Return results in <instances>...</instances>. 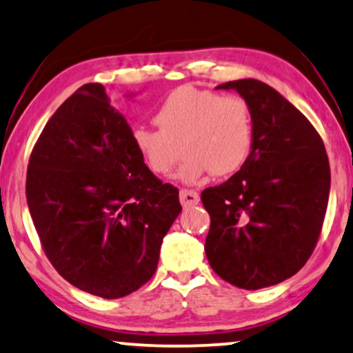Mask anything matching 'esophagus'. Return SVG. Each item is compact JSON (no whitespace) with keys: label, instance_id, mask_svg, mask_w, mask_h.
<instances>
[{"label":"esophagus","instance_id":"34e87169","mask_svg":"<svg viewBox=\"0 0 353 353\" xmlns=\"http://www.w3.org/2000/svg\"><path fill=\"white\" fill-rule=\"evenodd\" d=\"M179 200H181V203L184 205V206H194V205H199L200 195L196 194V192H194V190L182 189L181 194H179Z\"/></svg>","mask_w":353,"mask_h":353}]
</instances>
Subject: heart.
<instances>
[{
	"mask_svg": "<svg viewBox=\"0 0 353 353\" xmlns=\"http://www.w3.org/2000/svg\"><path fill=\"white\" fill-rule=\"evenodd\" d=\"M159 130L135 128L132 147L150 171L168 176L181 157L177 179L199 184L206 177H224L247 163L253 147V116L241 97L196 87H179L169 93L154 114Z\"/></svg>",
	"mask_w": 353,
	"mask_h": 353,
	"instance_id": "heart-1",
	"label": "heart"
}]
</instances>
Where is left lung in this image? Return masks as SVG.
<instances>
[{"label": "left lung", "instance_id": "left-lung-1", "mask_svg": "<svg viewBox=\"0 0 353 353\" xmlns=\"http://www.w3.org/2000/svg\"><path fill=\"white\" fill-rule=\"evenodd\" d=\"M216 88L248 103L253 147L231 179L201 192L211 218L206 258L236 288H270L302 270L316 245L331 187L326 148L307 117L265 82Z\"/></svg>", "mask_w": 353, "mask_h": 353}]
</instances>
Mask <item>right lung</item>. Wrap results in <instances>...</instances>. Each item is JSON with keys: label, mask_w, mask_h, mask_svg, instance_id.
Wrapping results in <instances>:
<instances>
[{"label": "right lung", "mask_w": 353, "mask_h": 353, "mask_svg": "<svg viewBox=\"0 0 353 353\" xmlns=\"http://www.w3.org/2000/svg\"><path fill=\"white\" fill-rule=\"evenodd\" d=\"M130 134L105 87L87 83L46 122L27 169V205L51 265L103 299L152 279L182 211L179 190L145 166Z\"/></svg>", "instance_id": "add662e5"}]
</instances>
